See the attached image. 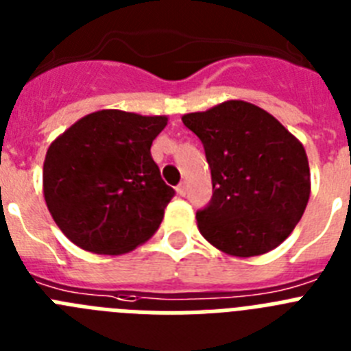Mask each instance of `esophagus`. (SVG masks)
Listing matches in <instances>:
<instances>
[{
  "label": "esophagus",
  "instance_id": "esophagus-1",
  "mask_svg": "<svg viewBox=\"0 0 351 351\" xmlns=\"http://www.w3.org/2000/svg\"><path fill=\"white\" fill-rule=\"evenodd\" d=\"M176 190H178V195H181V197H184V195L188 193V184H186L184 181L179 182L178 188H176Z\"/></svg>",
  "mask_w": 351,
  "mask_h": 351
}]
</instances>
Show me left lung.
<instances>
[{
    "instance_id": "8db88e82",
    "label": "left lung",
    "mask_w": 351,
    "mask_h": 351,
    "mask_svg": "<svg viewBox=\"0 0 351 351\" xmlns=\"http://www.w3.org/2000/svg\"><path fill=\"white\" fill-rule=\"evenodd\" d=\"M182 123L202 141L213 179V198L197 213L200 234L241 258L280 246L311 193L302 144L274 116L243 100L184 114Z\"/></svg>"
}]
</instances>
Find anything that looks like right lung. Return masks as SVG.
Wrapping results in <instances>:
<instances>
[{"label": "right lung", "mask_w": 351, "mask_h": 351, "mask_svg": "<svg viewBox=\"0 0 351 351\" xmlns=\"http://www.w3.org/2000/svg\"><path fill=\"white\" fill-rule=\"evenodd\" d=\"M167 121L107 108L84 116L52 142L43 197L71 243L98 255H123L158 230L176 195L151 156Z\"/></svg>", "instance_id": "right-lung-1"}]
</instances>
